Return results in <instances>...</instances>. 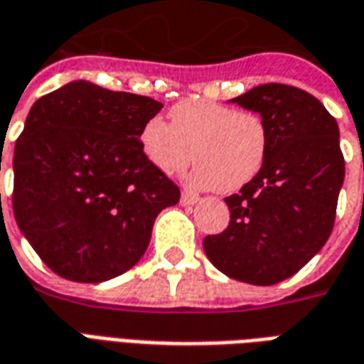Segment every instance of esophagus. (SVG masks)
Masks as SVG:
<instances>
[{
	"instance_id": "34e87169",
	"label": "esophagus",
	"mask_w": 364,
	"mask_h": 364,
	"mask_svg": "<svg viewBox=\"0 0 364 364\" xmlns=\"http://www.w3.org/2000/svg\"><path fill=\"white\" fill-rule=\"evenodd\" d=\"M198 203V197L197 195H193V193H181V205H195Z\"/></svg>"
}]
</instances>
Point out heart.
<instances>
[{
    "instance_id": "1",
    "label": "heart",
    "mask_w": 364,
    "mask_h": 364,
    "mask_svg": "<svg viewBox=\"0 0 364 364\" xmlns=\"http://www.w3.org/2000/svg\"><path fill=\"white\" fill-rule=\"evenodd\" d=\"M169 124L151 117L140 128L144 158L164 175L183 173L191 159V183L234 193L259 173L267 154V130L259 114L208 99H187L169 109Z\"/></svg>"
}]
</instances>
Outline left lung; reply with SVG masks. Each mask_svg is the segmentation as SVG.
Wrapping results in <instances>:
<instances>
[{
	"label": "left lung",
	"mask_w": 364,
	"mask_h": 364,
	"mask_svg": "<svg viewBox=\"0 0 364 364\" xmlns=\"http://www.w3.org/2000/svg\"><path fill=\"white\" fill-rule=\"evenodd\" d=\"M232 103L259 112L267 154L259 173L226 198L228 228L203 247L230 279L269 287L298 273L333 230L345 177L339 128L316 97L292 85H257Z\"/></svg>",
	"instance_id": "left-lung-1"
}]
</instances>
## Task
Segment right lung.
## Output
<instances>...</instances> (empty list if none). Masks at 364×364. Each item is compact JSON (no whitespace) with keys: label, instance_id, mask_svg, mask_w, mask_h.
I'll return each mask as SVG.
<instances>
[{"label":"right lung","instance_id":"right-lung-1","mask_svg":"<svg viewBox=\"0 0 364 364\" xmlns=\"http://www.w3.org/2000/svg\"><path fill=\"white\" fill-rule=\"evenodd\" d=\"M164 105L77 80L41 97L15 142L13 214L60 277L103 282L134 267L179 187L140 150Z\"/></svg>","mask_w":364,"mask_h":364}]
</instances>
